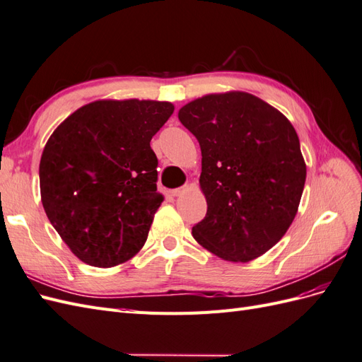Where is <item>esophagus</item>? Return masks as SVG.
I'll list each match as a JSON object with an SVG mask.
<instances>
[{
	"label": "esophagus",
	"instance_id": "esophagus-1",
	"mask_svg": "<svg viewBox=\"0 0 362 362\" xmlns=\"http://www.w3.org/2000/svg\"><path fill=\"white\" fill-rule=\"evenodd\" d=\"M189 190V187H187V185H182V187H178V189H173L172 192H170V194L172 196H181L182 193H185V192H187Z\"/></svg>",
	"mask_w": 362,
	"mask_h": 362
}]
</instances>
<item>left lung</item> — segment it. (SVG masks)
Wrapping results in <instances>:
<instances>
[{
	"label": "left lung",
	"instance_id": "obj_1",
	"mask_svg": "<svg viewBox=\"0 0 362 362\" xmlns=\"http://www.w3.org/2000/svg\"><path fill=\"white\" fill-rule=\"evenodd\" d=\"M178 117L202 152L208 208L192 229L194 240L226 261L266 254L290 228L306 178L290 120L246 92L202 96Z\"/></svg>",
	"mask_w": 362,
	"mask_h": 362
}]
</instances>
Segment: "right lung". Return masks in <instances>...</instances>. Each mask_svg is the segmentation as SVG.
<instances>
[{"instance_id":"add662e5","label":"right lung","mask_w":362,"mask_h":362,"mask_svg":"<svg viewBox=\"0 0 362 362\" xmlns=\"http://www.w3.org/2000/svg\"><path fill=\"white\" fill-rule=\"evenodd\" d=\"M172 113L170 103L95 101L48 139L39 166L42 204L86 264L113 267L145 245L163 202L149 141Z\"/></svg>"}]
</instances>
